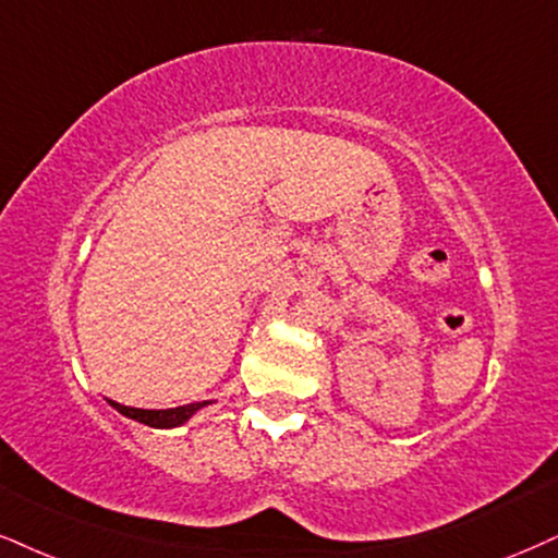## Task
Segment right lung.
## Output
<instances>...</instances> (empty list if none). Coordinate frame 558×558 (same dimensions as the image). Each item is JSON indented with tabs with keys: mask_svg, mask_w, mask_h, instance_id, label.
<instances>
[{
	"mask_svg": "<svg viewBox=\"0 0 558 558\" xmlns=\"http://www.w3.org/2000/svg\"><path fill=\"white\" fill-rule=\"evenodd\" d=\"M209 401L202 403H189V405H175V409H162V411H149V409H132V405H121L111 401V405L116 411H121L123 416L134 418V422H142L147 426H160V429H170V426H178L183 422H189L191 414H196L202 405H206Z\"/></svg>",
	"mask_w": 558,
	"mask_h": 558,
	"instance_id": "1",
	"label": "right lung"
}]
</instances>
